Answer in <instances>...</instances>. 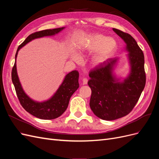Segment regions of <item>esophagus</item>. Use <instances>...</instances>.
<instances>
[{
	"label": "esophagus",
	"mask_w": 159,
	"mask_h": 159,
	"mask_svg": "<svg viewBox=\"0 0 159 159\" xmlns=\"http://www.w3.org/2000/svg\"><path fill=\"white\" fill-rule=\"evenodd\" d=\"M88 79L87 78H82V84L83 85H86L88 84Z\"/></svg>",
	"instance_id": "obj_1"
}]
</instances>
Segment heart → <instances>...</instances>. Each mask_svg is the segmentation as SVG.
Masks as SVG:
<instances>
[{"mask_svg": "<svg viewBox=\"0 0 159 159\" xmlns=\"http://www.w3.org/2000/svg\"><path fill=\"white\" fill-rule=\"evenodd\" d=\"M117 48V43L114 38L97 34L90 36L84 44L80 46L78 55L72 54L71 59L78 61L79 56H82L85 53L95 52L91 60V63L94 67L103 64L111 56Z\"/></svg>", "mask_w": 159, "mask_h": 159, "instance_id": "heart-1", "label": "heart"}]
</instances>
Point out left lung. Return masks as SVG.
<instances>
[{"instance_id":"obj_1","label":"left lung","mask_w":159,"mask_h":159,"mask_svg":"<svg viewBox=\"0 0 159 159\" xmlns=\"http://www.w3.org/2000/svg\"><path fill=\"white\" fill-rule=\"evenodd\" d=\"M113 30L126 44L129 74L123 80L117 78L115 70L119 58L114 57L91 71L88 82L91 89V109L96 116L106 121L121 118L131 112L146 83L143 51L129 34L116 28Z\"/></svg>"}]
</instances>
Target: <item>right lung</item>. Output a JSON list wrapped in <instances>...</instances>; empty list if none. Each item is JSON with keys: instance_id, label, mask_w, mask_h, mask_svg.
Returning a JSON list of instances; mask_svg holds the SVG:
<instances>
[{"instance_id": "1", "label": "right lung", "mask_w": 159, "mask_h": 159, "mask_svg": "<svg viewBox=\"0 0 159 159\" xmlns=\"http://www.w3.org/2000/svg\"><path fill=\"white\" fill-rule=\"evenodd\" d=\"M64 28L65 27H61L32 34L18 46L15 55V63L12 70V81L16 90L17 97L21 105L27 112L41 119H54L59 117L64 113L68 106L71 96L79 88V72L74 70L66 74L58 89L50 98L43 102H37L30 98L22 88L17 74V55L18 51L28 42L37 38L54 36L63 30Z\"/></svg>"}]
</instances>
